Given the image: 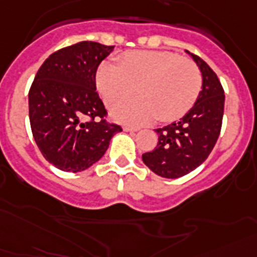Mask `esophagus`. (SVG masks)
Instances as JSON below:
<instances>
[{"label":"esophagus","mask_w":257,"mask_h":257,"mask_svg":"<svg viewBox=\"0 0 257 257\" xmlns=\"http://www.w3.org/2000/svg\"><path fill=\"white\" fill-rule=\"evenodd\" d=\"M138 130H139L138 127H130V126L123 127V131H126V133H137Z\"/></svg>","instance_id":"1"}]
</instances>
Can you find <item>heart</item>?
I'll list each match as a JSON object with an SVG mask.
<instances>
[{"label":"heart","instance_id":"1","mask_svg":"<svg viewBox=\"0 0 257 257\" xmlns=\"http://www.w3.org/2000/svg\"><path fill=\"white\" fill-rule=\"evenodd\" d=\"M95 85L106 105L130 98L139 88L141 97L111 109V116L127 124H144L156 116L169 122L188 113L200 95L202 75L189 59L168 51H135L119 64L103 63Z\"/></svg>","mask_w":257,"mask_h":257}]
</instances>
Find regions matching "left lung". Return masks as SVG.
Wrapping results in <instances>:
<instances>
[{
	"mask_svg": "<svg viewBox=\"0 0 257 257\" xmlns=\"http://www.w3.org/2000/svg\"><path fill=\"white\" fill-rule=\"evenodd\" d=\"M202 75V90L192 109L179 122L156 128L158 146L142 155L143 163L158 176L179 179L200 167L219 137L224 110V92L215 72L190 54Z\"/></svg>",
	"mask_w": 257,
	"mask_h": 257,
	"instance_id": "obj_1",
	"label": "left lung"
}]
</instances>
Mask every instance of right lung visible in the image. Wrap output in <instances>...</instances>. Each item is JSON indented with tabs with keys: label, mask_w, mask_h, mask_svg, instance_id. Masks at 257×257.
<instances>
[{
	"label": "right lung",
	"mask_w": 257,
	"mask_h": 257,
	"mask_svg": "<svg viewBox=\"0 0 257 257\" xmlns=\"http://www.w3.org/2000/svg\"><path fill=\"white\" fill-rule=\"evenodd\" d=\"M114 46L80 42L46 59L29 92V115L35 143L48 163L64 172H81L105 155L122 131L106 122L95 92V72Z\"/></svg>",
	"instance_id": "right-lung-1"
}]
</instances>
